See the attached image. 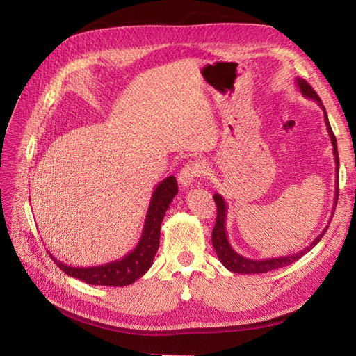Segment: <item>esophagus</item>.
<instances>
[{
  "mask_svg": "<svg viewBox=\"0 0 356 356\" xmlns=\"http://www.w3.org/2000/svg\"><path fill=\"white\" fill-rule=\"evenodd\" d=\"M204 174V165L199 160H193L179 170L178 181L182 187H190L193 181Z\"/></svg>",
  "mask_w": 356,
  "mask_h": 356,
  "instance_id": "1",
  "label": "esophagus"
}]
</instances>
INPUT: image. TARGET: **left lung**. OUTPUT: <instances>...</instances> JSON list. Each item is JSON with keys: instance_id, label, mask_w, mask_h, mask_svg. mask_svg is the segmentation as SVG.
<instances>
[{"instance_id": "left-lung-1", "label": "left lung", "mask_w": 356, "mask_h": 356, "mask_svg": "<svg viewBox=\"0 0 356 356\" xmlns=\"http://www.w3.org/2000/svg\"><path fill=\"white\" fill-rule=\"evenodd\" d=\"M297 86L300 92L303 93L306 98H310L318 102V105L324 111V117H325V124L328 129V135L331 138V144H332V152H334V160H336V175H337V181H336V197H334V204H337V199H339V152H337V141H336V136L332 134V129L330 126L328 122V117H327V111H325V106L322 105V101L319 96L316 95V92L312 89V86L303 80V79H297ZM213 200L215 204H217V221H215L213 225V230H212V245H213V250L217 252L220 261L222 263V266H225L229 268L230 272L234 273H243V275H254V273H267L270 270H275V268H281L285 267L291 263L297 261L298 258L303 257L305 254H307L312 248H314L321 239L322 236L325 234L328 225L331 222V218L328 221L327 227L322 230V233L318 236V238L312 242L307 248H305L303 251H300L294 255H286V257H279V258H267V260H250V258H246L241 254L236 252L233 248L229 243L227 239V232H225V217H227V203L222 199L221 195L218 193H215L213 195ZM336 209V207H334ZM332 209V213H334Z\"/></svg>"}]
</instances>
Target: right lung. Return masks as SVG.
<instances>
[{
	"label": "right lung",
	"instance_id": "right-lung-1",
	"mask_svg": "<svg viewBox=\"0 0 356 356\" xmlns=\"http://www.w3.org/2000/svg\"><path fill=\"white\" fill-rule=\"evenodd\" d=\"M177 193L178 184L175 177H168L166 179L159 182V186L154 188L152 200H149L141 239L134 248V251L126 254L120 260L92 267H71L56 260L51 254L50 257L62 272H65L72 277H77L89 285L124 286L134 284L136 279L144 276L153 264L160 243V225L165 218V213L172 199L177 196Z\"/></svg>",
	"mask_w": 356,
	"mask_h": 356
}]
</instances>
